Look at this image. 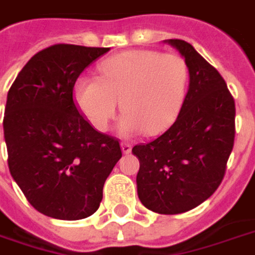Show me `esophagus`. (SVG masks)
I'll list each match as a JSON object with an SVG mask.
<instances>
[{"label": "esophagus", "instance_id": "obj_1", "mask_svg": "<svg viewBox=\"0 0 255 255\" xmlns=\"http://www.w3.org/2000/svg\"><path fill=\"white\" fill-rule=\"evenodd\" d=\"M122 150L124 154H128V153H131V150H132V146L129 145V143H127V142H123Z\"/></svg>", "mask_w": 255, "mask_h": 255}]
</instances>
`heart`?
I'll return each instance as SVG.
<instances>
[{"mask_svg": "<svg viewBox=\"0 0 255 255\" xmlns=\"http://www.w3.org/2000/svg\"><path fill=\"white\" fill-rule=\"evenodd\" d=\"M98 69L99 78L81 76L74 84L78 109L95 129L109 128L117 102L124 113L119 124L124 135H156L175 119L188 81L179 55L133 49L106 58Z\"/></svg>", "mask_w": 255, "mask_h": 255, "instance_id": "1", "label": "heart"}]
</instances>
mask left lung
Instances as JSON below:
<instances>
[{
  "label": "left lung",
  "mask_w": 255,
  "mask_h": 255,
  "mask_svg": "<svg viewBox=\"0 0 255 255\" xmlns=\"http://www.w3.org/2000/svg\"><path fill=\"white\" fill-rule=\"evenodd\" d=\"M189 70V88L175 123L132 153L139 160L138 197L158 214L197 207L224 179L235 142V101L218 70L189 42L165 40Z\"/></svg>",
  "instance_id": "obj_1"
}]
</instances>
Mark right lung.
<instances>
[{"instance_id": "add662e5", "label": "right lung", "mask_w": 255, "mask_h": 255, "mask_svg": "<svg viewBox=\"0 0 255 255\" xmlns=\"http://www.w3.org/2000/svg\"><path fill=\"white\" fill-rule=\"evenodd\" d=\"M108 51L72 44L45 48L8 92L3 138L10 175L28 203L51 218L94 214L122 157L119 140L94 129L73 101L78 76Z\"/></svg>"}]
</instances>
